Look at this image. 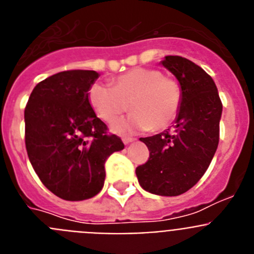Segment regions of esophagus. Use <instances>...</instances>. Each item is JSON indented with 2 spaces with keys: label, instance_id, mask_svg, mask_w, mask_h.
<instances>
[{
  "label": "esophagus",
  "instance_id": "obj_1",
  "mask_svg": "<svg viewBox=\"0 0 254 254\" xmlns=\"http://www.w3.org/2000/svg\"><path fill=\"white\" fill-rule=\"evenodd\" d=\"M122 141H123V143H125V145H128V143L133 142L134 138L133 137H123Z\"/></svg>",
  "mask_w": 254,
  "mask_h": 254
}]
</instances>
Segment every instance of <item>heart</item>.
<instances>
[{
  "label": "heart",
  "mask_w": 254,
  "mask_h": 254,
  "mask_svg": "<svg viewBox=\"0 0 254 254\" xmlns=\"http://www.w3.org/2000/svg\"><path fill=\"white\" fill-rule=\"evenodd\" d=\"M87 99L96 116L108 123L128 111L129 104L133 113L114 123V132L160 131L169 127L178 116L182 90L177 80L164 76L159 69L136 67L114 78L112 87L94 84Z\"/></svg>",
  "instance_id": "b5f03b06"
}]
</instances>
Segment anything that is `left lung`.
<instances>
[{
  "mask_svg": "<svg viewBox=\"0 0 254 254\" xmlns=\"http://www.w3.org/2000/svg\"><path fill=\"white\" fill-rule=\"evenodd\" d=\"M160 64L181 85V108L172 133L140 138L150 158L136 168V176L150 193L179 196L196 185L214 158L223 104L212 77L192 61L167 56Z\"/></svg>",
  "mask_w": 254,
  "mask_h": 254,
  "instance_id": "8db88e82",
  "label": "left lung"
}]
</instances>
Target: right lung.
<instances>
[{"label": "right lung", "mask_w": 254, "mask_h": 254, "mask_svg": "<svg viewBox=\"0 0 254 254\" xmlns=\"http://www.w3.org/2000/svg\"><path fill=\"white\" fill-rule=\"evenodd\" d=\"M99 73L64 71L40 81L25 108V146L44 186L60 198L82 201L104 186V164L122 140L107 133L87 93Z\"/></svg>", "instance_id": "1"}]
</instances>
